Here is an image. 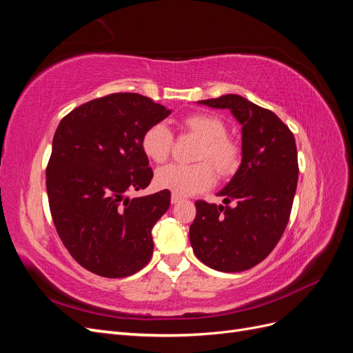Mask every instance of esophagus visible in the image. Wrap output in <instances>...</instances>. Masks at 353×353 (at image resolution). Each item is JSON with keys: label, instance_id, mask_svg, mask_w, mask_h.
<instances>
[{"label": "esophagus", "instance_id": "obj_1", "mask_svg": "<svg viewBox=\"0 0 353 353\" xmlns=\"http://www.w3.org/2000/svg\"><path fill=\"white\" fill-rule=\"evenodd\" d=\"M181 200H183V197L178 196V194H172V196H170V203H172V205H176V203H179Z\"/></svg>", "mask_w": 353, "mask_h": 353}]
</instances>
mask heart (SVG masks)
Returning <instances> with one entry per match:
<instances>
[{"label": "heart", "mask_w": 353, "mask_h": 353, "mask_svg": "<svg viewBox=\"0 0 353 353\" xmlns=\"http://www.w3.org/2000/svg\"><path fill=\"white\" fill-rule=\"evenodd\" d=\"M184 128L203 141L199 160H206L194 165L170 163L157 169L156 184L159 188L172 191L178 196H191L208 190L213 184V170L221 176L232 174L239 166L240 150L237 144L231 141L227 125L219 117L212 114H191L184 119ZM174 135L165 123L148 126L141 138L144 154L154 163H163L172 150Z\"/></svg>", "instance_id": "obj_1"}]
</instances>
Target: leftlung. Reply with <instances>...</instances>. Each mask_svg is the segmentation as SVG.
<instances>
[{
    "label": "left lung",
    "mask_w": 353,
    "mask_h": 353,
    "mask_svg": "<svg viewBox=\"0 0 353 353\" xmlns=\"http://www.w3.org/2000/svg\"><path fill=\"white\" fill-rule=\"evenodd\" d=\"M228 109L241 125V163L219 191L223 203L196 201L190 243L197 259L222 272H240L262 262L280 241L297 187V150L292 131L271 110L237 94L201 100Z\"/></svg>",
    "instance_id": "8db88e82"
}]
</instances>
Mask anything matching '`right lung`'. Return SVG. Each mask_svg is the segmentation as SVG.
<instances>
[{
  "label": "right lung",
  "mask_w": 353,
  "mask_h": 353,
  "mask_svg": "<svg viewBox=\"0 0 353 353\" xmlns=\"http://www.w3.org/2000/svg\"><path fill=\"white\" fill-rule=\"evenodd\" d=\"M170 112L141 94L116 92L79 105L59 123L47 166L50 210L59 237L85 270L122 279L150 261L152 230L170 193H128L150 184L141 138Z\"/></svg>",
  "instance_id": "obj_1"
}]
</instances>
